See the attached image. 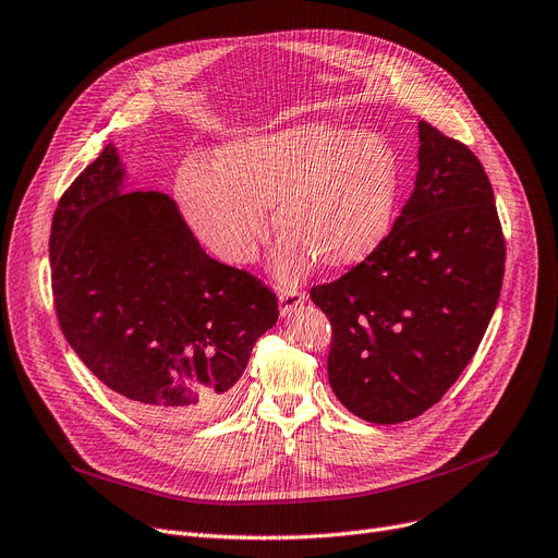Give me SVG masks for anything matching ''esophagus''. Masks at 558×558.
Returning <instances> with one entry per match:
<instances>
[{
	"instance_id": "esophagus-1",
	"label": "esophagus",
	"mask_w": 558,
	"mask_h": 558,
	"mask_svg": "<svg viewBox=\"0 0 558 558\" xmlns=\"http://www.w3.org/2000/svg\"><path fill=\"white\" fill-rule=\"evenodd\" d=\"M306 302V293L300 288H281L279 290V311L283 317H290L298 306Z\"/></svg>"
}]
</instances>
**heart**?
<instances>
[{
  "instance_id": "1",
  "label": "heart",
  "mask_w": 558,
  "mask_h": 558,
  "mask_svg": "<svg viewBox=\"0 0 558 558\" xmlns=\"http://www.w3.org/2000/svg\"><path fill=\"white\" fill-rule=\"evenodd\" d=\"M400 166L379 134L304 122L220 147L210 172L185 170L177 199L199 241L227 263H250L275 206L283 238L277 270L295 279L308 256L329 270L352 268L390 231Z\"/></svg>"
}]
</instances>
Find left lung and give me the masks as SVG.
Returning a JSON list of instances; mask_svg holds the SVG:
<instances>
[{
  "label": "left lung",
  "instance_id": "obj_1",
  "mask_svg": "<svg viewBox=\"0 0 558 558\" xmlns=\"http://www.w3.org/2000/svg\"><path fill=\"white\" fill-rule=\"evenodd\" d=\"M413 193L384 243L311 288L331 323L329 384L375 424L422 415L461 377L495 313L507 243L468 145L420 122Z\"/></svg>",
  "mask_w": 558,
  "mask_h": 558
}]
</instances>
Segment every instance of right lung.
<instances>
[{"mask_svg":"<svg viewBox=\"0 0 558 558\" xmlns=\"http://www.w3.org/2000/svg\"><path fill=\"white\" fill-rule=\"evenodd\" d=\"M113 145L61 195L49 233L63 336L90 373L145 420L214 417L279 317L275 290L210 258L177 204L122 193Z\"/></svg>","mask_w":558,"mask_h":558,"instance_id":"right-lung-1","label":"right lung"}]
</instances>
